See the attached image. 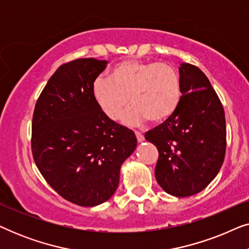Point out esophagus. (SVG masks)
<instances>
[{"mask_svg":"<svg viewBox=\"0 0 249 249\" xmlns=\"http://www.w3.org/2000/svg\"><path fill=\"white\" fill-rule=\"evenodd\" d=\"M135 135H136V137H137V141H138V142H142L145 141L144 135H142V132H139V131H135Z\"/></svg>","mask_w":249,"mask_h":249,"instance_id":"1","label":"esophagus"}]
</instances>
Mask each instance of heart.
<instances>
[{"mask_svg": "<svg viewBox=\"0 0 249 249\" xmlns=\"http://www.w3.org/2000/svg\"><path fill=\"white\" fill-rule=\"evenodd\" d=\"M95 103L105 117L117 120L122 115L128 125H141L148 120L162 124L169 120L181 100V81L175 68L165 63L124 60L115 64L110 78L98 77L91 86Z\"/></svg>", "mask_w": 249, "mask_h": 249, "instance_id": "1", "label": "heart"}]
</instances>
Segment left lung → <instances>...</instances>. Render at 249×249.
I'll return each instance as SVG.
<instances>
[{"mask_svg":"<svg viewBox=\"0 0 249 249\" xmlns=\"http://www.w3.org/2000/svg\"><path fill=\"white\" fill-rule=\"evenodd\" d=\"M181 100L169 120L145 134L159 149L156 181L165 193L188 197L215 178L226 154V118L210 80L189 63L179 67Z\"/></svg>","mask_w":249,"mask_h":249,"instance_id":"obj_1","label":"left lung"}]
</instances>
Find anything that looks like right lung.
Listing matches in <instances>:
<instances>
[{
	"mask_svg": "<svg viewBox=\"0 0 249 249\" xmlns=\"http://www.w3.org/2000/svg\"><path fill=\"white\" fill-rule=\"evenodd\" d=\"M107 63L89 57L61 66L33 117L37 168L60 196L86 207L113 196L122 163L137 146L134 131L105 117L94 101L91 86Z\"/></svg>",
	"mask_w": 249,
	"mask_h": 249,
	"instance_id": "add662e5",
	"label": "right lung"
}]
</instances>
